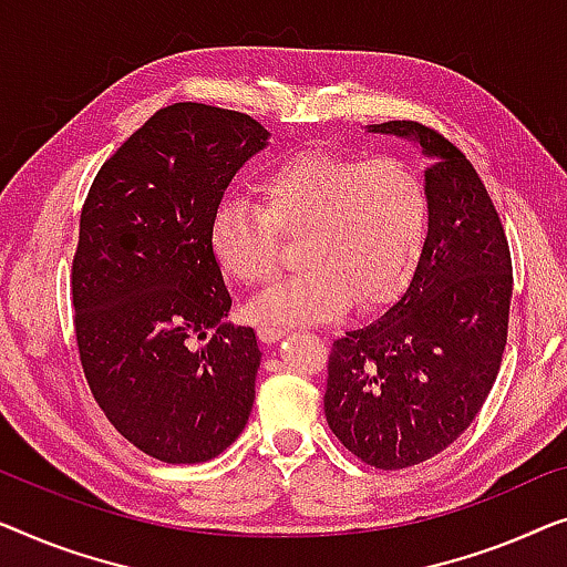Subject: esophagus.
Instances as JSON below:
<instances>
[{
  "label": "esophagus",
  "instance_id": "obj_1",
  "mask_svg": "<svg viewBox=\"0 0 567 567\" xmlns=\"http://www.w3.org/2000/svg\"><path fill=\"white\" fill-rule=\"evenodd\" d=\"M290 329H285V326H272V323H261L259 326V339L265 341V344H275V341L285 339Z\"/></svg>",
  "mask_w": 567,
  "mask_h": 567
}]
</instances>
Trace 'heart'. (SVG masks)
Segmentation results:
<instances>
[{
  "label": "heart",
  "instance_id": "obj_1",
  "mask_svg": "<svg viewBox=\"0 0 567 567\" xmlns=\"http://www.w3.org/2000/svg\"><path fill=\"white\" fill-rule=\"evenodd\" d=\"M259 205L226 197L210 218V249L234 280L259 287L280 269L277 234L298 238V269L249 306L257 321L308 323L347 302L378 306L398 290L426 228V187L398 158L302 151L269 169Z\"/></svg>",
  "mask_w": 567,
  "mask_h": 567
}]
</instances>
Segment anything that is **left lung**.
Listing matches in <instances>:
<instances>
[{"label": "left lung", "instance_id": "8db88e82", "mask_svg": "<svg viewBox=\"0 0 567 567\" xmlns=\"http://www.w3.org/2000/svg\"><path fill=\"white\" fill-rule=\"evenodd\" d=\"M370 133L419 143L429 230L401 298L333 341L323 409L337 440L380 470L446 450L483 409L506 349L512 254L488 189L465 154L413 121Z\"/></svg>", "mask_w": 567, "mask_h": 567}]
</instances>
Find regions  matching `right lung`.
Listing matches in <instances>:
<instances>
[{"mask_svg":"<svg viewBox=\"0 0 567 567\" xmlns=\"http://www.w3.org/2000/svg\"><path fill=\"white\" fill-rule=\"evenodd\" d=\"M267 138L236 110L162 107L102 164L82 207L71 302L84 378L110 424L169 465L218 457L249 421L261 352L251 326L223 323L210 218Z\"/></svg>","mask_w":567,"mask_h":567,"instance_id":"1","label":"right lung"}]
</instances>
